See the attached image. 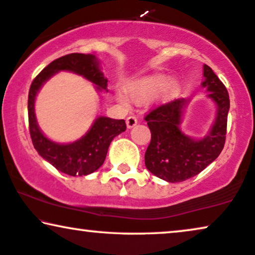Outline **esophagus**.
I'll return each instance as SVG.
<instances>
[{
  "instance_id": "obj_1",
  "label": "esophagus",
  "mask_w": 255,
  "mask_h": 255,
  "mask_svg": "<svg viewBox=\"0 0 255 255\" xmlns=\"http://www.w3.org/2000/svg\"><path fill=\"white\" fill-rule=\"evenodd\" d=\"M126 124H127L128 128H133L134 126L137 125V119L133 117V115H130V117H128L127 119H126Z\"/></svg>"
}]
</instances>
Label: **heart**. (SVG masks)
Wrapping results in <instances>:
<instances>
[{
	"label": "heart",
	"instance_id": "obj_1",
	"mask_svg": "<svg viewBox=\"0 0 255 255\" xmlns=\"http://www.w3.org/2000/svg\"><path fill=\"white\" fill-rule=\"evenodd\" d=\"M128 94L134 100H145L157 93L159 100H167L178 92V83L176 80H168L162 76L145 77L134 81L128 86ZM122 103H126L124 96L119 97Z\"/></svg>",
	"mask_w": 255,
	"mask_h": 255
}]
</instances>
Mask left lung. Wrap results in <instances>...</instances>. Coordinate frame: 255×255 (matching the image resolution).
<instances>
[{
    "instance_id": "8db88e82",
    "label": "left lung",
    "mask_w": 255,
    "mask_h": 255,
    "mask_svg": "<svg viewBox=\"0 0 255 255\" xmlns=\"http://www.w3.org/2000/svg\"><path fill=\"white\" fill-rule=\"evenodd\" d=\"M202 86L217 106L215 124L203 138H192L181 130L183 112L189 100L177 99L161 105L144 118L151 133L144 154L145 167L152 175L169 183L183 182L198 175L218 157L225 144L229 93L208 65H204Z\"/></svg>"
}]
</instances>
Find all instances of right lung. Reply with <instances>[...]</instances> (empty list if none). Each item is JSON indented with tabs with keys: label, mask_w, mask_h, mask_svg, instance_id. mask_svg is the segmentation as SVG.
Wrapping results in <instances>:
<instances>
[{
	"label": "right lung",
	"mask_w": 255,
	"mask_h": 255,
	"mask_svg": "<svg viewBox=\"0 0 255 255\" xmlns=\"http://www.w3.org/2000/svg\"><path fill=\"white\" fill-rule=\"evenodd\" d=\"M59 71H70L97 85L98 91L107 90V78L104 77L99 60L94 54L70 53L53 60L33 79L29 90V130L32 144L42 157L57 170L70 176H86L104 164L112 140L126 130L125 120L99 117L90 130L72 143L60 144L51 141L39 129L35 115V100L39 88Z\"/></svg>",
	"instance_id": "1"
}]
</instances>
